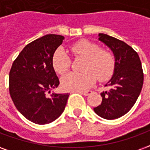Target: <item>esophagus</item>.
<instances>
[{
  "instance_id": "1",
  "label": "esophagus",
  "mask_w": 150,
  "mask_h": 150,
  "mask_svg": "<svg viewBox=\"0 0 150 150\" xmlns=\"http://www.w3.org/2000/svg\"><path fill=\"white\" fill-rule=\"evenodd\" d=\"M79 92L80 94L83 95V96H89V95H91V93H92V91H90V90H89V91H79Z\"/></svg>"
}]
</instances>
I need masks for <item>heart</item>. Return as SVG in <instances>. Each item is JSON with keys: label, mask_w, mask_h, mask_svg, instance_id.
<instances>
[{"label": "heart", "mask_w": 150, "mask_h": 150, "mask_svg": "<svg viewBox=\"0 0 150 150\" xmlns=\"http://www.w3.org/2000/svg\"><path fill=\"white\" fill-rule=\"evenodd\" d=\"M72 54L76 58L84 59L83 73L71 72L62 79V85L67 90L83 91L94 84L96 77L100 81H105L112 77L116 68V58L109 50L102 49L96 43L88 40H80L71 47ZM54 69L63 75L71 65L69 55L62 49L56 50L52 59Z\"/></svg>", "instance_id": "obj_1"}]
</instances>
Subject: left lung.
Here are the masks:
<instances>
[{"instance_id":"left-lung-1","label":"left lung","mask_w":150,"mask_h":150,"mask_svg":"<svg viewBox=\"0 0 150 150\" xmlns=\"http://www.w3.org/2000/svg\"><path fill=\"white\" fill-rule=\"evenodd\" d=\"M99 40L112 50L116 68L105 85L109 90L101 93L102 103L94 111L104 119H117L132 108L142 91L144 82L142 62L138 54L125 42L104 34H99Z\"/></svg>"}]
</instances>
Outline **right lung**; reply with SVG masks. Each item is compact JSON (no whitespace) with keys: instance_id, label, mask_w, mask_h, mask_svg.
I'll list each match as a JSON object with an SVG mask.
<instances>
[{"instance_id":"1","label":"right lung","mask_w":150,"mask_h":150,"mask_svg":"<svg viewBox=\"0 0 150 150\" xmlns=\"http://www.w3.org/2000/svg\"><path fill=\"white\" fill-rule=\"evenodd\" d=\"M64 37L47 34L25 46L9 71L8 90L15 107L29 120L38 125L53 122L65 109L69 93L50 96L59 85L52 59Z\"/></svg>"}]
</instances>
